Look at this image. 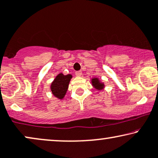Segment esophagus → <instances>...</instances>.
Segmentation results:
<instances>
[{
	"instance_id": "esophagus-1",
	"label": "esophagus",
	"mask_w": 158,
	"mask_h": 158,
	"mask_svg": "<svg viewBox=\"0 0 158 158\" xmlns=\"http://www.w3.org/2000/svg\"><path fill=\"white\" fill-rule=\"evenodd\" d=\"M81 75H82V72H81V71H77V72H76V76H77V77H81Z\"/></svg>"
}]
</instances>
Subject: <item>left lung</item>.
<instances>
[{
	"label": "left lung",
	"instance_id": "left-lung-1",
	"mask_svg": "<svg viewBox=\"0 0 158 158\" xmlns=\"http://www.w3.org/2000/svg\"><path fill=\"white\" fill-rule=\"evenodd\" d=\"M90 83L93 88H95L96 90L101 92L103 91L105 89L106 85L104 82H103L98 77H93L90 79Z\"/></svg>",
	"mask_w": 158,
	"mask_h": 158
}]
</instances>
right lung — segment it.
Instances as JSON below:
<instances>
[{"label": "right lung", "instance_id": "add662e5", "mask_svg": "<svg viewBox=\"0 0 158 158\" xmlns=\"http://www.w3.org/2000/svg\"><path fill=\"white\" fill-rule=\"evenodd\" d=\"M71 79H72L71 74L64 75L63 73H60L56 76L50 85L52 94L54 96L59 100L64 98Z\"/></svg>", "mask_w": 158, "mask_h": 158}]
</instances>
